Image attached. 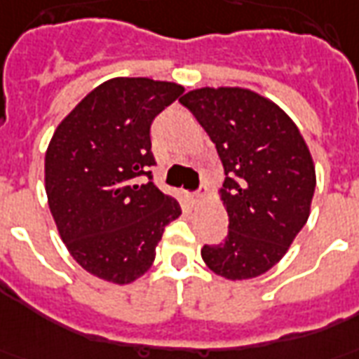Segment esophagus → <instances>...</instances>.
<instances>
[{
  "mask_svg": "<svg viewBox=\"0 0 359 359\" xmlns=\"http://www.w3.org/2000/svg\"><path fill=\"white\" fill-rule=\"evenodd\" d=\"M205 194H207V188H205V187H201L200 190H198V192H192V194H190V198H192V201H200L201 198L205 196Z\"/></svg>",
  "mask_w": 359,
  "mask_h": 359,
  "instance_id": "obj_1",
  "label": "esophagus"
}]
</instances>
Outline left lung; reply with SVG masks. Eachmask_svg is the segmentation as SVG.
Wrapping results in <instances>:
<instances>
[{
    "mask_svg": "<svg viewBox=\"0 0 359 359\" xmlns=\"http://www.w3.org/2000/svg\"><path fill=\"white\" fill-rule=\"evenodd\" d=\"M217 146L228 236L201 257L226 280H251L281 261L306 224L316 188L310 150L293 119L241 87H201L179 98Z\"/></svg>",
    "mask_w": 359,
    "mask_h": 359,
    "instance_id": "obj_1",
    "label": "left lung"
}]
</instances>
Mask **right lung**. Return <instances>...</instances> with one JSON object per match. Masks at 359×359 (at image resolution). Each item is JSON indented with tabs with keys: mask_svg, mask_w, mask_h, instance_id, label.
I'll use <instances>...</instances> for the list:
<instances>
[{
	"mask_svg": "<svg viewBox=\"0 0 359 359\" xmlns=\"http://www.w3.org/2000/svg\"><path fill=\"white\" fill-rule=\"evenodd\" d=\"M184 87L114 78L79 102L45 154V192L60 238L79 266L131 283L152 266L179 201L152 182L150 126ZM149 179L142 182V177Z\"/></svg>",
	"mask_w": 359,
	"mask_h": 359,
	"instance_id": "right-lung-1",
	"label": "right lung"
}]
</instances>
